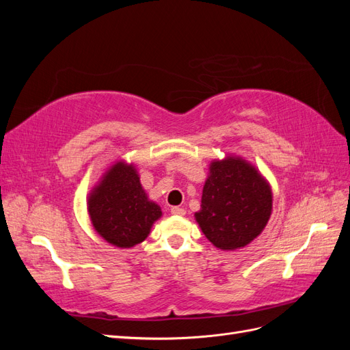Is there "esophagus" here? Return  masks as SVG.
Instances as JSON below:
<instances>
[{
    "instance_id": "obj_1",
    "label": "esophagus",
    "mask_w": 350,
    "mask_h": 350,
    "mask_svg": "<svg viewBox=\"0 0 350 350\" xmlns=\"http://www.w3.org/2000/svg\"><path fill=\"white\" fill-rule=\"evenodd\" d=\"M171 213L175 215V216H184L185 215V210L183 207H176L175 206V207L171 208Z\"/></svg>"
}]
</instances>
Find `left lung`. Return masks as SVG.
Masks as SVG:
<instances>
[{"instance_id":"8db88e82","label":"left lung","mask_w":350,"mask_h":350,"mask_svg":"<svg viewBox=\"0 0 350 350\" xmlns=\"http://www.w3.org/2000/svg\"><path fill=\"white\" fill-rule=\"evenodd\" d=\"M271 201V189L256 167L239 157H226L211 162L196 219L215 247L238 250L266 228Z\"/></svg>"}]
</instances>
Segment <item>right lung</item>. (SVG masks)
<instances>
[{
    "mask_svg": "<svg viewBox=\"0 0 350 350\" xmlns=\"http://www.w3.org/2000/svg\"><path fill=\"white\" fill-rule=\"evenodd\" d=\"M89 215L105 241L130 248L147 238L162 211L147 198L134 166L118 162L90 194Z\"/></svg>",
    "mask_w": 350,
    "mask_h": 350,
    "instance_id": "1",
    "label": "right lung"
}]
</instances>
